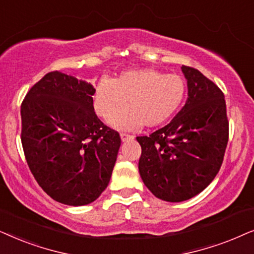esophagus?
<instances>
[{
  "instance_id": "esophagus-1",
  "label": "esophagus",
  "mask_w": 254,
  "mask_h": 254,
  "mask_svg": "<svg viewBox=\"0 0 254 254\" xmlns=\"http://www.w3.org/2000/svg\"><path fill=\"white\" fill-rule=\"evenodd\" d=\"M121 139L123 141H127V140L133 139V136H131V134H127V133H121Z\"/></svg>"
}]
</instances>
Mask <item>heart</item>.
Listing matches in <instances>:
<instances>
[{"label": "heart", "mask_w": 254, "mask_h": 254, "mask_svg": "<svg viewBox=\"0 0 254 254\" xmlns=\"http://www.w3.org/2000/svg\"><path fill=\"white\" fill-rule=\"evenodd\" d=\"M186 95V82L175 73L153 68L124 70L114 79H102L93 95V107L100 117L109 118L118 130L154 127L165 124L177 114Z\"/></svg>", "instance_id": "obj_1"}]
</instances>
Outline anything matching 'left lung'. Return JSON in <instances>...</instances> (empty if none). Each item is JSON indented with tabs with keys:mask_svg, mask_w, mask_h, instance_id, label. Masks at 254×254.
<instances>
[{
	"mask_svg": "<svg viewBox=\"0 0 254 254\" xmlns=\"http://www.w3.org/2000/svg\"><path fill=\"white\" fill-rule=\"evenodd\" d=\"M188 99L168 123L137 137L139 173L155 197L182 202L210 185L222 166L229 139L224 94L200 70L182 66Z\"/></svg>",
	"mask_w": 254,
	"mask_h": 254,
	"instance_id": "1",
	"label": "left lung"
}]
</instances>
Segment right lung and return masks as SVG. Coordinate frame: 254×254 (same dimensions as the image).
<instances>
[{"label":"right lung","mask_w":254,"mask_h":254,"mask_svg":"<svg viewBox=\"0 0 254 254\" xmlns=\"http://www.w3.org/2000/svg\"><path fill=\"white\" fill-rule=\"evenodd\" d=\"M93 84L47 73L21 106V139L36 181L53 200L86 205L109 184L121 137L96 116Z\"/></svg>","instance_id":"add662e5"}]
</instances>
